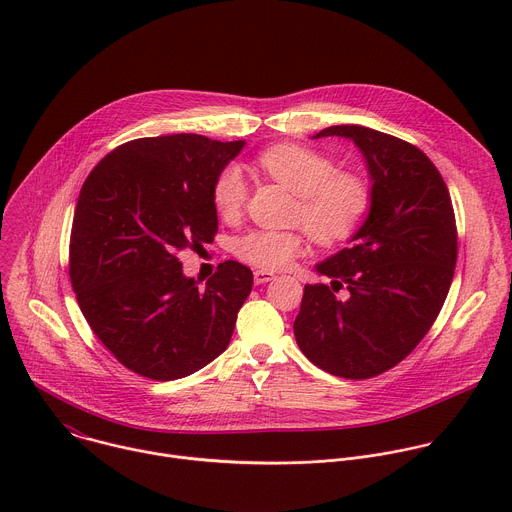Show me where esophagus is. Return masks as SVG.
Returning <instances> with one entry per match:
<instances>
[{
	"instance_id": "obj_1",
	"label": "esophagus",
	"mask_w": 512,
	"mask_h": 512,
	"mask_svg": "<svg viewBox=\"0 0 512 512\" xmlns=\"http://www.w3.org/2000/svg\"><path fill=\"white\" fill-rule=\"evenodd\" d=\"M253 277H255V283H257V285H263V283L275 279V275H273L271 271H265V269H257V271L253 273Z\"/></svg>"
}]
</instances>
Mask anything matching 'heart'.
I'll list each match as a JSON object with an SVG mask.
<instances>
[{"label":"heart","instance_id":"heart-1","mask_svg":"<svg viewBox=\"0 0 512 512\" xmlns=\"http://www.w3.org/2000/svg\"><path fill=\"white\" fill-rule=\"evenodd\" d=\"M257 166L275 182L298 196L296 218L324 245L350 239L367 218L373 192L369 182L354 172H336V164L298 143H279L263 150ZM212 200L223 216H237L247 200V180L237 164L225 166L212 182ZM235 255L259 269L287 267L304 251L298 231L255 229L239 237Z\"/></svg>","mask_w":512,"mask_h":512}]
</instances>
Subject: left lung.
Wrapping results in <instances>:
<instances>
[{
	"label": "left lung",
	"instance_id": "obj_1",
	"mask_svg": "<svg viewBox=\"0 0 512 512\" xmlns=\"http://www.w3.org/2000/svg\"><path fill=\"white\" fill-rule=\"evenodd\" d=\"M352 139L367 162L373 204L350 245L318 263L330 285L304 287L294 334L322 371L371 379L427 334L452 285L458 233L448 186L415 145L362 125L318 137Z\"/></svg>",
	"mask_w": 512,
	"mask_h": 512
}]
</instances>
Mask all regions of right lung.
Listing matches in <instances>:
<instances>
[{
    "label": "right lung",
    "mask_w": 512,
    "mask_h": 512,
    "mask_svg": "<svg viewBox=\"0 0 512 512\" xmlns=\"http://www.w3.org/2000/svg\"><path fill=\"white\" fill-rule=\"evenodd\" d=\"M243 145L194 133L133 139L107 154L81 188L70 283L97 338L141 377H188L231 342L251 269L225 261L200 289L178 251L212 243V182Z\"/></svg>",
    "instance_id": "add662e5"
}]
</instances>
